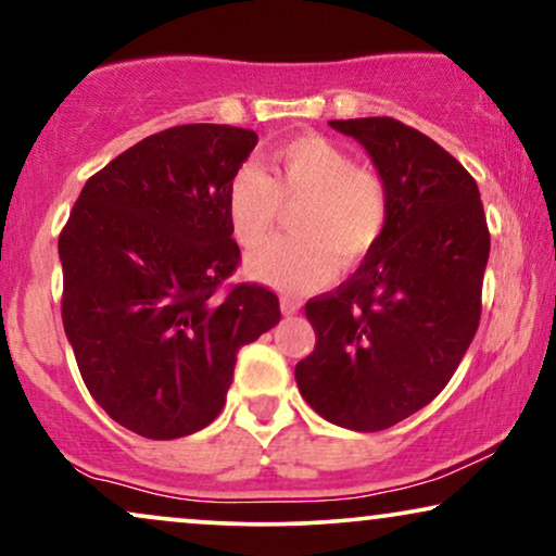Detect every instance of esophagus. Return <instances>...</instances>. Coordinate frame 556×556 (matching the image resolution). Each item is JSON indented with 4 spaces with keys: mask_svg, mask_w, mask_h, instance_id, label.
Returning <instances> with one entry per match:
<instances>
[{
    "mask_svg": "<svg viewBox=\"0 0 556 556\" xmlns=\"http://www.w3.org/2000/svg\"><path fill=\"white\" fill-rule=\"evenodd\" d=\"M279 305H282V315H294V313L300 311V300L298 298H290V294H282Z\"/></svg>",
    "mask_w": 556,
    "mask_h": 556,
    "instance_id": "obj_1",
    "label": "esophagus"
}]
</instances>
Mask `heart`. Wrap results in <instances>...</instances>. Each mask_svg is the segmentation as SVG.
<instances>
[{"label":"heart","mask_w":556,"mask_h":556,"mask_svg":"<svg viewBox=\"0 0 556 556\" xmlns=\"http://www.w3.org/2000/svg\"><path fill=\"white\" fill-rule=\"evenodd\" d=\"M271 166L274 179L256 164L238 166L226 192L230 228L245 249L271 233L282 202H300L292 215L298 236L277 238L245 258L251 279L307 292L333 277L336 256L351 266L369 254L388 220V192L375 172L323 136L277 146Z\"/></svg>","instance_id":"heart-1"}]
</instances>
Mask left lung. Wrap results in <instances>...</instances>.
<instances>
[{
  "instance_id": "8db88e82",
  "label": "left lung",
  "mask_w": 556,
  "mask_h": 556,
  "mask_svg": "<svg viewBox=\"0 0 556 556\" xmlns=\"http://www.w3.org/2000/svg\"><path fill=\"white\" fill-rule=\"evenodd\" d=\"M375 164L388 220L359 269L305 305L315 351L294 367L328 424L382 431L446 388L480 326L490 233L477 181L392 117L330 121Z\"/></svg>"
}]
</instances>
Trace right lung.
<instances>
[{"mask_svg": "<svg viewBox=\"0 0 556 556\" xmlns=\"http://www.w3.org/2000/svg\"><path fill=\"white\" fill-rule=\"evenodd\" d=\"M256 143L213 123L143 138L84 185L59 238L63 330L84 384L146 439L213 424L238 349L282 318L266 287L215 294L241 262L228 181Z\"/></svg>", "mask_w": 556, "mask_h": 556, "instance_id": "right-lung-1", "label": "right lung"}]
</instances>
